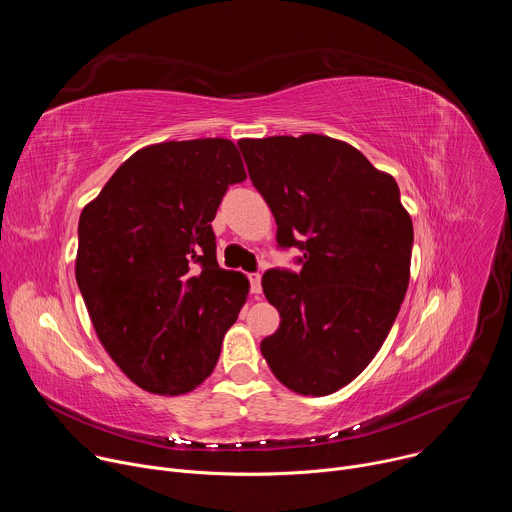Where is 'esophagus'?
Segmentation results:
<instances>
[{
    "instance_id": "1",
    "label": "esophagus",
    "mask_w": 512,
    "mask_h": 512,
    "mask_svg": "<svg viewBox=\"0 0 512 512\" xmlns=\"http://www.w3.org/2000/svg\"><path fill=\"white\" fill-rule=\"evenodd\" d=\"M249 281H251V291L255 296H259L261 294V273H251Z\"/></svg>"
}]
</instances>
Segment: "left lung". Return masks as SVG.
Returning a JSON list of instances; mask_svg holds the SVG:
<instances>
[{"label": "left lung", "instance_id": "1", "mask_svg": "<svg viewBox=\"0 0 512 512\" xmlns=\"http://www.w3.org/2000/svg\"><path fill=\"white\" fill-rule=\"evenodd\" d=\"M239 148L275 216L277 243L304 251L300 273L263 275L281 324L261 354L289 391L330 395L367 369L399 314L411 216L395 178L346 141L273 135Z\"/></svg>", "mask_w": 512, "mask_h": 512}]
</instances>
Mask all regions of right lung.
Masks as SVG:
<instances>
[{
  "label": "right lung",
  "mask_w": 512,
  "mask_h": 512,
  "mask_svg": "<svg viewBox=\"0 0 512 512\" xmlns=\"http://www.w3.org/2000/svg\"><path fill=\"white\" fill-rule=\"evenodd\" d=\"M245 178L231 139L152 143L81 212L79 289L103 348L143 391L184 395L216 367L249 279L218 267L210 223Z\"/></svg>",
  "instance_id": "1"
}]
</instances>
